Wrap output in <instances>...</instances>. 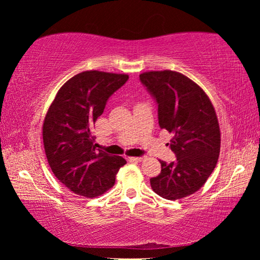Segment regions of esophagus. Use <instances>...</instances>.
<instances>
[{
  "mask_svg": "<svg viewBox=\"0 0 260 260\" xmlns=\"http://www.w3.org/2000/svg\"><path fill=\"white\" fill-rule=\"evenodd\" d=\"M131 160H135V161H141L144 159V156H141V157H129Z\"/></svg>",
  "mask_w": 260,
  "mask_h": 260,
  "instance_id": "esophagus-1",
  "label": "esophagus"
}]
</instances>
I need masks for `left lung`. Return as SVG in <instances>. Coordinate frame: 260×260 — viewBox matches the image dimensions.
<instances>
[{
	"label": "left lung",
	"mask_w": 260,
	"mask_h": 260,
	"mask_svg": "<svg viewBox=\"0 0 260 260\" xmlns=\"http://www.w3.org/2000/svg\"><path fill=\"white\" fill-rule=\"evenodd\" d=\"M158 104L160 128L173 134L177 160H159L161 172L150 179L152 190L175 201L196 192L213 172L220 153V128L209 96L182 73L164 70L140 74Z\"/></svg>",
	"instance_id": "1"
}]
</instances>
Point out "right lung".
<instances>
[{"mask_svg": "<svg viewBox=\"0 0 260 260\" xmlns=\"http://www.w3.org/2000/svg\"><path fill=\"white\" fill-rule=\"evenodd\" d=\"M127 74L102 71L78 73L60 87L42 127L48 162L59 181L74 193L96 197L113 187L126 160L96 149L91 128Z\"/></svg>", "mask_w": 260, "mask_h": 260, "instance_id": "add662e5", "label": "right lung"}]
</instances>
